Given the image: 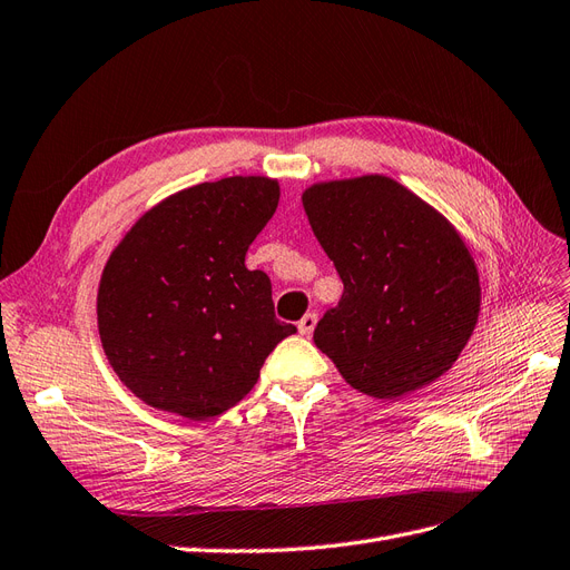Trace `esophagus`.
Listing matches in <instances>:
<instances>
[{
  "instance_id": "34e87169",
  "label": "esophagus",
  "mask_w": 570,
  "mask_h": 570,
  "mask_svg": "<svg viewBox=\"0 0 570 570\" xmlns=\"http://www.w3.org/2000/svg\"><path fill=\"white\" fill-rule=\"evenodd\" d=\"M316 323H318V316L316 314H306L299 323H297V327H299V333L304 335V337H308L314 333V327H316Z\"/></svg>"
}]
</instances>
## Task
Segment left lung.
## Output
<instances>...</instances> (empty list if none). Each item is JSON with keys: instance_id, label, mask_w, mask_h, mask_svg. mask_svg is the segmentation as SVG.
Here are the masks:
<instances>
[{"instance_id": "obj_1", "label": "left lung", "mask_w": 570, "mask_h": 570, "mask_svg": "<svg viewBox=\"0 0 570 570\" xmlns=\"http://www.w3.org/2000/svg\"><path fill=\"white\" fill-rule=\"evenodd\" d=\"M302 202L344 285L314 331L344 381L394 400L450 371L480 312L473 256L450 220L385 176L312 185Z\"/></svg>"}]
</instances>
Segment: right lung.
<instances>
[{
	"label": "right lung",
	"instance_id": "right-lung-1",
	"mask_svg": "<svg viewBox=\"0 0 570 570\" xmlns=\"http://www.w3.org/2000/svg\"><path fill=\"white\" fill-rule=\"evenodd\" d=\"M281 199L262 176L202 183L154 206L101 273V347L154 409L206 421L256 385L266 356L297 327L275 318L271 281L245 254Z\"/></svg>",
	"mask_w": 570,
	"mask_h": 570
}]
</instances>
